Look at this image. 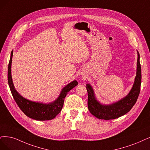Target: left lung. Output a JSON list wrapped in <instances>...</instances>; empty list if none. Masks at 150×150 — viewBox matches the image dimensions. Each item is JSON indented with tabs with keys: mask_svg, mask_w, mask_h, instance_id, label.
<instances>
[{
	"mask_svg": "<svg viewBox=\"0 0 150 150\" xmlns=\"http://www.w3.org/2000/svg\"><path fill=\"white\" fill-rule=\"evenodd\" d=\"M138 52L137 71L134 86L129 94L122 100L109 106L99 104L95 98L91 86L86 85L88 92V108L91 114L99 119L110 120L117 119L127 114L134 106L139 96L141 86L142 70L140 63V54Z\"/></svg>",
	"mask_w": 150,
	"mask_h": 150,
	"instance_id": "8db88e82",
	"label": "left lung"
}]
</instances>
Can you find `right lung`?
I'll list each match as a JSON object with an SVG mask.
<instances>
[{"instance_id":"add662e5","label":"right lung","mask_w":150,"mask_h":150,"mask_svg":"<svg viewBox=\"0 0 150 150\" xmlns=\"http://www.w3.org/2000/svg\"><path fill=\"white\" fill-rule=\"evenodd\" d=\"M13 56V51L11 52V56L8 67V82L11 93L16 103L20 109L26 115L30 118L37 120H47L54 119L59 114L64 105V98L67 94L72 88L78 85L76 80L70 83L61 91L59 97L54 103L48 104H44L33 102L20 96L15 89L11 76V65Z\"/></svg>"}]
</instances>
